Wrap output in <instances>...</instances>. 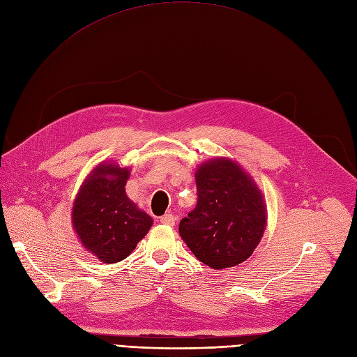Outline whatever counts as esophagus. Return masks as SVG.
I'll return each instance as SVG.
<instances>
[{
    "label": "esophagus",
    "instance_id": "1",
    "mask_svg": "<svg viewBox=\"0 0 357 357\" xmlns=\"http://www.w3.org/2000/svg\"><path fill=\"white\" fill-rule=\"evenodd\" d=\"M160 222L165 224V225H175V222H176V218H175V215L166 213V215H163L162 218H160Z\"/></svg>",
    "mask_w": 357,
    "mask_h": 357
}]
</instances>
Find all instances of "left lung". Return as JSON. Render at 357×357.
Returning <instances> with one entry per match:
<instances>
[{"mask_svg":"<svg viewBox=\"0 0 357 357\" xmlns=\"http://www.w3.org/2000/svg\"><path fill=\"white\" fill-rule=\"evenodd\" d=\"M197 204L179 234L194 257L213 270L238 266L255 250L267 224L266 202L240 165L225 157L195 170Z\"/></svg>","mask_w":357,"mask_h":357,"instance_id":"1","label":"left lung"}]
</instances>
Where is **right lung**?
Returning <instances> with one entry per match:
<instances>
[{"label":"right lung","mask_w":357,"mask_h":357,"mask_svg":"<svg viewBox=\"0 0 357 357\" xmlns=\"http://www.w3.org/2000/svg\"><path fill=\"white\" fill-rule=\"evenodd\" d=\"M129 167L103 162L90 172L74 200L73 225L83 246L105 264L128 258L153 218L126 194Z\"/></svg>","instance_id":"1"}]
</instances>
